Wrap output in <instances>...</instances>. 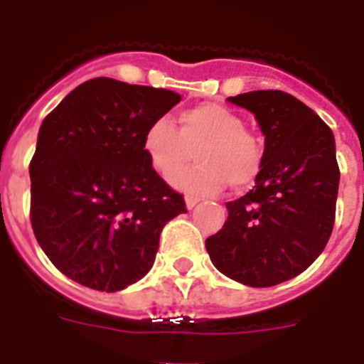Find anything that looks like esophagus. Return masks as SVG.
<instances>
[{
    "mask_svg": "<svg viewBox=\"0 0 364 364\" xmlns=\"http://www.w3.org/2000/svg\"><path fill=\"white\" fill-rule=\"evenodd\" d=\"M185 202H187L188 210H193L194 205L200 202V198H198V196H194V194H187V196H185Z\"/></svg>",
    "mask_w": 364,
    "mask_h": 364,
    "instance_id": "34e87169",
    "label": "esophagus"
}]
</instances>
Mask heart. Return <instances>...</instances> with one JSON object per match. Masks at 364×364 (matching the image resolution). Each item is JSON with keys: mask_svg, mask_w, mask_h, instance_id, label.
Listing matches in <instances>:
<instances>
[{"mask_svg": "<svg viewBox=\"0 0 364 364\" xmlns=\"http://www.w3.org/2000/svg\"><path fill=\"white\" fill-rule=\"evenodd\" d=\"M179 128L160 117L143 134V151L154 171L164 179L182 169L196 146L199 164L173 177V185L193 193L211 194L230 183L245 191L259 179L264 166V145L253 130L243 126L236 111L204 102L177 115Z\"/></svg>", "mask_w": 364, "mask_h": 364, "instance_id": "obj_1", "label": "heart"}]
</instances>
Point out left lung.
<instances>
[{
  "mask_svg": "<svg viewBox=\"0 0 364 364\" xmlns=\"http://www.w3.org/2000/svg\"><path fill=\"white\" fill-rule=\"evenodd\" d=\"M264 134V166L253 191L228 202V219L205 240L211 262L249 287L304 272L334 227L340 170L334 136L314 111L282 90L230 96Z\"/></svg>",
  "mask_w": 364,
  "mask_h": 364,
  "instance_id": "left-lung-1",
  "label": "left lung"
}]
</instances>
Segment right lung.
<instances>
[{
	"label": "right lung",
	"instance_id": "add662e5",
	"mask_svg": "<svg viewBox=\"0 0 364 364\" xmlns=\"http://www.w3.org/2000/svg\"><path fill=\"white\" fill-rule=\"evenodd\" d=\"M179 102L173 90L96 77L45 117L30 221L64 276L115 293L151 270L162 228L187 205L151 166L143 134Z\"/></svg>",
	"mask_w": 364,
	"mask_h": 364
}]
</instances>
